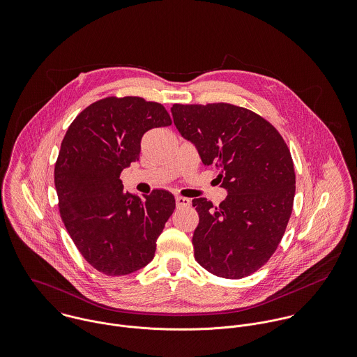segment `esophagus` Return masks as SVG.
Here are the masks:
<instances>
[{"label": "esophagus", "instance_id": "1", "mask_svg": "<svg viewBox=\"0 0 357 357\" xmlns=\"http://www.w3.org/2000/svg\"><path fill=\"white\" fill-rule=\"evenodd\" d=\"M191 204V201L188 199V198H184V197H177L176 198V206H177V208H180V207H188Z\"/></svg>", "mask_w": 357, "mask_h": 357}]
</instances>
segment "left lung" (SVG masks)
Listing matches in <instances>:
<instances>
[{"instance_id":"8db88e82","label":"left lung","mask_w":357,"mask_h":357,"mask_svg":"<svg viewBox=\"0 0 357 357\" xmlns=\"http://www.w3.org/2000/svg\"><path fill=\"white\" fill-rule=\"evenodd\" d=\"M172 115L228 191L220 206L192 201L199 214L195 259L215 276L246 278L276 252L289 224L296 195L290 150L271 122L245 107L173 104Z\"/></svg>"}]
</instances>
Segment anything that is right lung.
Returning <instances> with one entry per match:
<instances>
[{"label":"right lung","mask_w":357,"mask_h":357,"mask_svg":"<svg viewBox=\"0 0 357 357\" xmlns=\"http://www.w3.org/2000/svg\"><path fill=\"white\" fill-rule=\"evenodd\" d=\"M169 125L160 102L108 96L81 111L61 142L54 163L60 217L78 252L107 276L146 266L176 208L169 191L153 190L140 199L125 192L119 178L139 160L143 135Z\"/></svg>","instance_id":"obj_1"}]
</instances>
